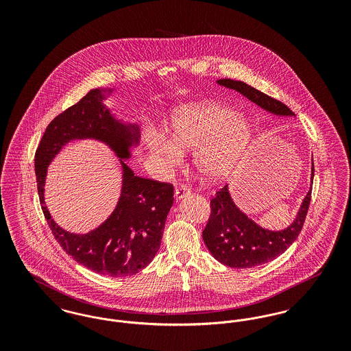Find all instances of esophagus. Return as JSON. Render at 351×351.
<instances>
[{
  "instance_id": "1",
  "label": "esophagus",
  "mask_w": 351,
  "mask_h": 351,
  "mask_svg": "<svg viewBox=\"0 0 351 351\" xmlns=\"http://www.w3.org/2000/svg\"><path fill=\"white\" fill-rule=\"evenodd\" d=\"M191 195V189L186 186V185H179L176 189H175V196H176V200H182L185 196Z\"/></svg>"
}]
</instances>
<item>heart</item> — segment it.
<instances>
[{
    "instance_id": "obj_1",
    "label": "heart",
    "mask_w": 351,
    "mask_h": 351,
    "mask_svg": "<svg viewBox=\"0 0 351 351\" xmlns=\"http://www.w3.org/2000/svg\"><path fill=\"white\" fill-rule=\"evenodd\" d=\"M169 141L154 136L147 141L156 159L168 166L180 160L179 149H195L193 165L206 182L216 183L232 175L254 138L250 119L230 106L210 101L189 104L171 114Z\"/></svg>"
}]
</instances>
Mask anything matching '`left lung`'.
Masks as SVG:
<instances>
[{
  "instance_id": "obj_1",
  "label": "left lung",
  "mask_w": 351,
  "mask_h": 351,
  "mask_svg": "<svg viewBox=\"0 0 351 351\" xmlns=\"http://www.w3.org/2000/svg\"><path fill=\"white\" fill-rule=\"evenodd\" d=\"M219 85L234 89L276 116H295L283 102L243 82L230 79L218 80ZM315 166L312 160V184ZM312 188L304 197L295 221L284 230L263 229L237 208L230 197L228 185H223L210 200V216L202 232V239L210 254L225 266L251 268L265 265L282 255L299 237L311 204Z\"/></svg>"
}]
</instances>
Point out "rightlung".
Segmentation results:
<instances>
[{
	"instance_id": "obj_1",
	"label": "right lung",
	"mask_w": 351,
	"mask_h": 351,
	"mask_svg": "<svg viewBox=\"0 0 351 351\" xmlns=\"http://www.w3.org/2000/svg\"><path fill=\"white\" fill-rule=\"evenodd\" d=\"M102 89H92L77 104L53 118L35 151V175L43 215L55 239L77 263L112 278L132 276L146 267L160 247L173 185L134 175L123 162L139 142L138 128L122 123L102 104ZM109 93L112 89L108 90ZM92 137L108 144L120 158L123 191L118 206L95 231L73 234L58 227L44 202V182L50 160L68 141Z\"/></svg>"
}]
</instances>
